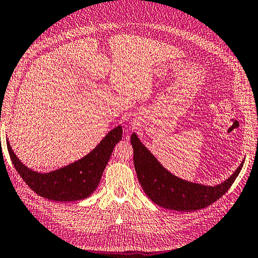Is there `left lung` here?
Segmentation results:
<instances>
[{
    "label": "left lung",
    "instance_id": "obj_1",
    "mask_svg": "<svg viewBox=\"0 0 258 258\" xmlns=\"http://www.w3.org/2000/svg\"><path fill=\"white\" fill-rule=\"evenodd\" d=\"M134 164L139 183L154 204L165 209L196 211L210 206L229 190L240 174L244 162L231 176L217 186H205L180 179L163 167L159 161L138 139L131 135Z\"/></svg>",
    "mask_w": 258,
    "mask_h": 258
}]
</instances>
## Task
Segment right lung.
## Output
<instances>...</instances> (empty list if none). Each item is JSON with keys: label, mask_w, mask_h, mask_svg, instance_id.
I'll return each instance as SVG.
<instances>
[{"label": "right lung", "mask_w": 258, "mask_h": 258, "mask_svg": "<svg viewBox=\"0 0 258 258\" xmlns=\"http://www.w3.org/2000/svg\"><path fill=\"white\" fill-rule=\"evenodd\" d=\"M121 138L122 128L118 125L83 159L45 174L25 166L14 154L9 141L8 150L17 173L37 195L53 202H75L87 198L96 189L112 150Z\"/></svg>", "instance_id": "right-lung-1"}]
</instances>
